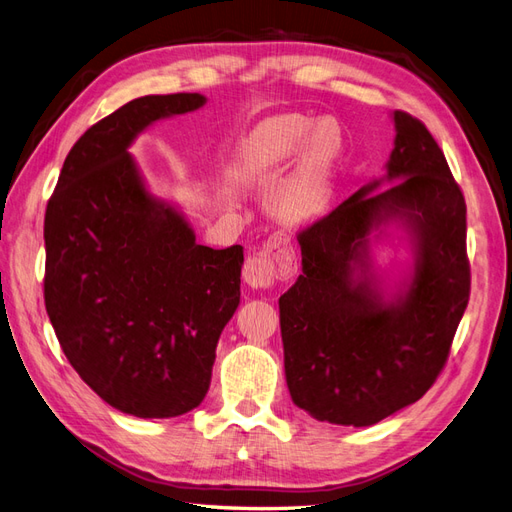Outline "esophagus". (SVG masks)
I'll use <instances>...</instances> for the list:
<instances>
[{
	"label": "esophagus",
	"mask_w": 512,
	"mask_h": 512,
	"mask_svg": "<svg viewBox=\"0 0 512 512\" xmlns=\"http://www.w3.org/2000/svg\"><path fill=\"white\" fill-rule=\"evenodd\" d=\"M297 254L284 232H275L258 254L247 258L243 280L252 288H269L275 280H288L297 273Z\"/></svg>",
	"instance_id": "obj_1"
}]
</instances>
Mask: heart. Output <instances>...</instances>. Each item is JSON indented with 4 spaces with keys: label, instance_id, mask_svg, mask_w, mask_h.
I'll use <instances>...</instances> for the list:
<instances>
[{
    "label": "heart",
    "instance_id": "obj_1",
    "mask_svg": "<svg viewBox=\"0 0 512 512\" xmlns=\"http://www.w3.org/2000/svg\"><path fill=\"white\" fill-rule=\"evenodd\" d=\"M342 155V131L334 118L288 114L260 124L245 148V170L267 174L297 165L273 196V211L288 224L319 219L329 206Z\"/></svg>",
    "mask_w": 512,
    "mask_h": 512
}]
</instances>
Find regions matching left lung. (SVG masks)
Returning <instances> with one entry per match:
<instances>
[{
	"instance_id": "left-lung-1",
	"label": "left lung",
	"mask_w": 512,
	"mask_h": 512,
	"mask_svg": "<svg viewBox=\"0 0 512 512\" xmlns=\"http://www.w3.org/2000/svg\"><path fill=\"white\" fill-rule=\"evenodd\" d=\"M383 176L299 234L301 275L280 297L284 372L312 418L372 426L420 400L469 299L465 200L424 124L392 112ZM403 238L394 281L371 247Z\"/></svg>"
}]
</instances>
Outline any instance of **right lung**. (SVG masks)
<instances>
[{
    "label": "right lung",
    "mask_w": 512,
    "mask_h": 512,
    "mask_svg": "<svg viewBox=\"0 0 512 512\" xmlns=\"http://www.w3.org/2000/svg\"><path fill=\"white\" fill-rule=\"evenodd\" d=\"M204 103L178 92L122 105L79 137L47 204L55 336L79 377L135 418H176L202 403L217 340L241 301L243 247L200 245L129 153L150 124Z\"/></svg>",
    "instance_id": "add662e5"
}]
</instances>
